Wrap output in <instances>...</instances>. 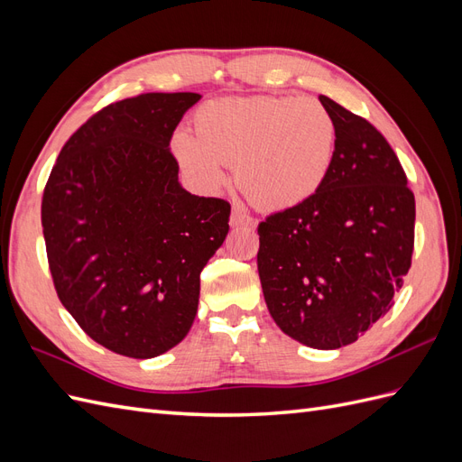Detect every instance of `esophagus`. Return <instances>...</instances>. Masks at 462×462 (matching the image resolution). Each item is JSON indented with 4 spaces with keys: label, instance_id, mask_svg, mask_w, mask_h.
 I'll list each match as a JSON object with an SVG mask.
<instances>
[{
    "label": "esophagus",
    "instance_id": "obj_1",
    "mask_svg": "<svg viewBox=\"0 0 462 462\" xmlns=\"http://www.w3.org/2000/svg\"><path fill=\"white\" fill-rule=\"evenodd\" d=\"M229 223H231V227H250V226H254L253 217L246 216L241 208H233L231 209Z\"/></svg>",
    "mask_w": 462,
    "mask_h": 462
}]
</instances>
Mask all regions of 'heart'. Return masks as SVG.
<instances>
[{"label": "heart", "mask_w": 462, "mask_h": 462, "mask_svg": "<svg viewBox=\"0 0 462 462\" xmlns=\"http://www.w3.org/2000/svg\"><path fill=\"white\" fill-rule=\"evenodd\" d=\"M337 127L314 97H227L199 107L194 136L173 134L179 165L200 192L214 194L235 165L236 185L262 209H291L310 200L329 175Z\"/></svg>", "instance_id": "heart-1"}]
</instances>
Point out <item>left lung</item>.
I'll use <instances>...</instances> for the list:
<instances>
[{
	"mask_svg": "<svg viewBox=\"0 0 462 462\" xmlns=\"http://www.w3.org/2000/svg\"><path fill=\"white\" fill-rule=\"evenodd\" d=\"M337 144L326 183L258 226V273L275 324L295 341L351 345L393 306L414 248V194L372 123L319 96Z\"/></svg>",
	"mask_w": 462,
	"mask_h": 462,
	"instance_id": "1",
	"label": "left lung"
}]
</instances>
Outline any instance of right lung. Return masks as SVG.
<instances>
[{
  "label": "right lung",
  "instance_id": "1",
  "mask_svg": "<svg viewBox=\"0 0 462 462\" xmlns=\"http://www.w3.org/2000/svg\"><path fill=\"white\" fill-rule=\"evenodd\" d=\"M197 92L109 104L69 138L42 199L55 291L90 339L153 358L185 339L200 272L229 233V202L179 183L173 131Z\"/></svg>",
  "mask_w": 462,
  "mask_h": 462
}]
</instances>
